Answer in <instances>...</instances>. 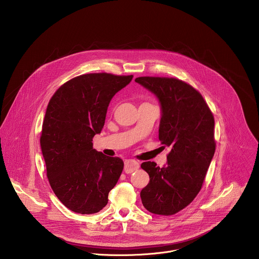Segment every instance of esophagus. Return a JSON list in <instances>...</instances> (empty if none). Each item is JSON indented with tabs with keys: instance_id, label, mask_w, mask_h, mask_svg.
Wrapping results in <instances>:
<instances>
[{
	"instance_id": "34e87169",
	"label": "esophagus",
	"mask_w": 259,
	"mask_h": 259,
	"mask_svg": "<svg viewBox=\"0 0 259 259\" xmlns=\"http://www.w3.org/2000/svg\"><path fill=\"white\" fill-rule=\"evenodd\" d=\"M140 167V163L134 159H127L124 162V171L125 174H132L138 170Z\"/></svg>"
}]
</instances>
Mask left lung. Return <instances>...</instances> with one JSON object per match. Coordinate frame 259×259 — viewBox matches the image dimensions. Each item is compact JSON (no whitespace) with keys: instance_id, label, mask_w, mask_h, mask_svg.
<instances>
[{"instance_id":"8db88e82","label":"left lung","mask_w":259,"mask_h":259,"mask_svg":"<svg viewBox=\"0 0 259 259\" xmlns=\"http://www.w3.org/2000/svg\"><path fill=\"white\" fill-rule=\"evenodd\" d=\"M136 81L159 100L161 118L158 140L170 147L167 165L142 163L149 184L141 191L149 212L172 215L198 194L215 151L214 117L201 94L176 77L140 76Z\"/></svg>"}]
</instances>
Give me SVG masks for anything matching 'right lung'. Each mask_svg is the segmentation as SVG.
Listing matches in <instances>:
<instances>
[{
	"label": "right lung",
	"instance_id": "add662e5",
	"mask_svg": "<svg viewBox=\"0 0 259 259\" xmlns=\"http://www.w3.org/2000/svg\"><path fill=\"white\" fill-rule=\"evenodd\" d=\"M131 75L95 73L77 75L51 98L39 144L50 185L72 211L93 214L108 203L123 161L93 148L112 97L131 82Z\"/></svg>",
	"mask_w": 259,
	"mask_h": 259
}]
</instances>
